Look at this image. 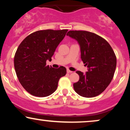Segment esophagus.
Returning a JSON list of instances; mask_svg holds the SVG:
<instances>
[{
  "instance_id": "esophagus-1",
  "label": "esophagus",
  "mask_w": 130,
  "mask_h": 130,
  "mask_svg": "<svg viewBox=\"0 0 130 130\" xmlns=\"http://www.w3.org/2000/svg\"><path fill=\"white\" fill-rule=\"evenodd\" d=\"M67 73H73V71H70L69 70H67Z\"/></svg>"
}]
</instances>
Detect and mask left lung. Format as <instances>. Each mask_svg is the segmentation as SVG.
Returning a JSON list of instances; mask_svg holds the SVG:
<instances>
[{
    "instance_id": "1",
    "label": "left lung",
    "mask_w": 130,
    "mask_h": 130,
    "mask_svg": "<svg viewBox=\"0 0 130 130\" xmlns=\"http://www.w3.org/2000/svg\"><path fill=\"white\" fill-rule=\"evenodd\" d=\"M67 36L76 40L80 46V58L88 71L76 73L79 80L74 83L76 93L83 97L98 96L111 83L117 64L115 53L108 41L94 33L70 30Z\"/></svg>"
}]
</instances>
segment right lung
<instances>
[{
    "instance_id": "add662e5",
    "label": "right lung",
    "mask_w": 130,
    "mask_h": 130,
    "mask_svg": "<svg viewBox=\"0 0 130 130\" xmlns=\"http://www.w3.org/2000/svg\"><path fill=\"white\" fill-rule=\"evenodd\" d=\"M67 29L43 30L30 34L21 43L14 58L16 75L22 86L31 95L45 97L56 90L58 82L67 73L63 67L54 68L46 65Z\"/></svg>"
}]
</instances>
